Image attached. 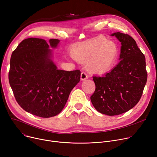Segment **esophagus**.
<instances>
[{
    "label": "esophagus",
    "mask_w": 157,
    "mask_h": 157,
    "mask_svg": "<svg viewBox=\"0 0 157 157\" xmlns=\"http://www.w3.org/2000/svg\"><path fill=\"white\" fill-rule=\"evenodd\" d=\"M80 78L82 80H86L87 78H88V75L86 74V72H82L81 73V75H80Z\"/></svg>",
    "instance_id": "1"
}]
</instances>
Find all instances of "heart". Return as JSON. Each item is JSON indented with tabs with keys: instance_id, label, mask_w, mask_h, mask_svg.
Segmentation results:
<instances>
[{
	"instance_id": "obj_1",
	"label": "heart",
	"mask_w": 157,
	"mask_h": 157,
	"mask_svg": "<svg viewBox=\"0 0 157 157\" xmlns=\"http://www.w3.org/2000/svg\"><path fill=\"white\" fill-rule=\"evenodd\" d=\"M120 54L119 46L104 36H99L75 48L72 56L76 61L87 63L88 70L103 73L111 69Z\"/></svg>"
}]
</instances>
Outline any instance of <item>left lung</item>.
<instances>
[{
  "mask_svg": "<svg viewBox=\"0 0 157 157\" xmlns=\"http://www.w3.org/2000/svg\"><path fill=\"white\" fill-rule=\"evenodd\" d=\"M112 35L122 44L120 61L104 76H93L96 89L90 96L97 111L109 116L124 113L137 104L148 77L145 56L135 40L121 32Z\"/></svg>",
  "mask_w": 157,
  "mask_h": 157,
  "instance_id": "obj_1",
  "label": "left lung"
}]
</instances>
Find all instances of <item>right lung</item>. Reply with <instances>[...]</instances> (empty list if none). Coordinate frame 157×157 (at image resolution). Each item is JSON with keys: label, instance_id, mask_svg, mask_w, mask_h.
I'll use <instances>...</instances> for the list:
<instances>
[{"label": "right lung", "instance_id": "add662e5", "mask_svg": "<svg viewBox=\"0 0 157 157\" xmlns=\"http://www.w3.org/2000/svg\"><path fill=\"white\" fill-rule=\"evenodd\" d=\"M59 40L50 39L52 48ZM44 39L23 40L13 52L9 82L17 103L26 112L42 118L59 114L71 90L80 81V71L58 70Z\"/></svg>", "mask_w": 157, "mask_h": 157}]
</instances>
